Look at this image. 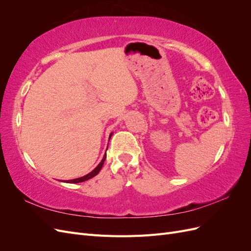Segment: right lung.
<instances>
[{"instance_id":"right-lung-1","label":"right lung","mask_w":251,"mask_h":251,"mask_svg":"<svg viewBox=\"0 0 251 251\" xmlns=\"http://www.w3.org/2000/svg\"><path fill=\"white\" fill-rule=\"evenodd\" d=\"M112 134H113V133L110 134L109 140H110V138L112 137ZM107 150H108V149H107ZM105 157H107V155L104 154V156H103V158H102V160L100 162V164H98L92 172H90L89 174L85 175V176H82V177H79V178H76V179H72V180H67V181H64V182H66V183H80V182L87 181V180H89V179H91V178L95 177L96 175H97L98 173H100V171L101 170L102 165H103V162H104V160H105Z\"/></svg>"}]
</instances>
